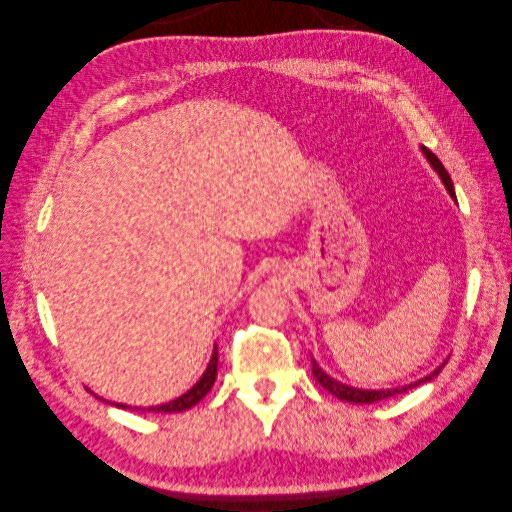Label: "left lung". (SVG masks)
Returning a JSON list of instances; mask_svg holds the SVG:
<instances>
[{
    "label": "left lung",
    "instance_id": "left-lung-1",
    "mask_svg": "<svg viewBox=\"0 0 512 512\" xmlns=\"http://www.w3.org/2000/svg\"><path fill=\"white\" fill-rule=\"evenodd\" d=\"M421 152H423V156L427 158V162L431 164V168L435 170V173L440 175L442 183L446 185V189H448V193H450V198L456 200L452 179H450V175H448V170L444 168V164L440 162V158H437L433 152H429V150L425 148V145H421ZM310 360H312V375H314V379L319 381V383L327 389V392H331L335 398L344 400V402H352V404H373V402H379V400H385V398H392V396H396V394L408 392V389L417 387V385H421V383H427V381H431L433 377L440 375V371L444 369V364H446V362L440 364V367H437L433 373L425 375V377L419 379V381H412V383H408V385H402V387H389V389H360V387H352V385H346V383H342V381L333 379L331 375H327V373L319 367V362H316L312 356H310Z\"/></svg>",
    "mask_w": 512,
    "mask_h": 512
}]
</instances>
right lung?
<instances>
[{
	"mask_svg": "<svg viewBox=\"0 0 512 512\" xmlns=\"http://www.w3.org/2000/svg\"><path fill=\"white\" fill-rule=\"evenodd\" d=\"M216 367H218V348L214 346L208 367H206L204 375L198 379L196 385H193L191 389H187L183 396H179L175 400H170V402L160 404V406H148V408H143V410H150V412H183V410H189L191 406H196L212 389V385L216 381ZM95 398H100V396H95ZM100 400H104V398H100ZM104 402H108V400H104ZM108 404H112V402H108ZM112 406H116V408H133V406H127V404H118V402L112 404ZM135 410H139V406H135Z\"/></svg>",
	"mask_w": 512,
	"mask_h": 512,
	"instance_id": "obj_1",
	"label": "right lung"
}]
</instances>
